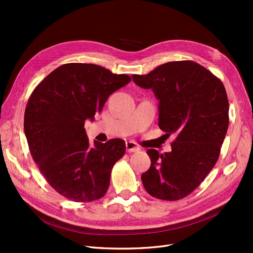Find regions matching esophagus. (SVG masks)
I'll list each match as a JSON object with an SVG mask.
<instances>
[{
	"instance_id": "34e87169",
	"label": "esophagus",
	"mask_w": 253,
	"mask_h": 253,
	"mask_svg": "<svg viewBox=\"0 0 253 253\" xmlns=\"http://www.w3.org/2000/svg\"><path fill=\"white\" fill-rule=\"evenodd\" d=\"M126 150L128 153H135V152H138L140 149L134 141H127L126 142Z\"/></svg>"
}]
</instances>
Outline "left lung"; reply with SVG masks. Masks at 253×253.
<instances>
[{"label": "left lung", "instance_id": "8db88e82", "mask_svg": "<svg viewBox=\"0 0 253 253\" xmlns=\"http://www.w3.org/2000/svg\"><path fill=\"white\" fill-rule=\"evenodd\" d=\"M133 82L159 100V127L174 133L171 152L148 150L151 167L141 174L151 196L166 201L187 197L214 167L229 127V100L220 80L197 62L159 65Z\"/></svg>", "mask_w": 253, "mask_h": 253}]
</instances>
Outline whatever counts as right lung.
Instances as JSON below:
<instances>
[{
	"instance_id": "1",
	"label": "right lung",
	"mask_w": 253,
	"mask_h": 253,
	"mask_svg": "<svg viewBox=\"0 0 253 253\" xmlns=\"http://www.w3.org/2000/svg\"><path fill=\"white\" fill-rule=\"evenodd\" d=\"M130 81L129 76L100 65L66 63L33 91L24 113L30 152L48 183L69 200L91 202L108 191L112 169L125 154V141L94 140L91 145L84 125Z\"/></svg>"
}]
</instances>
